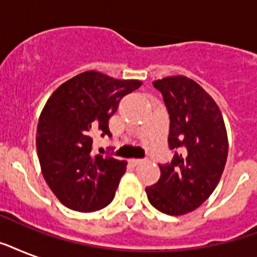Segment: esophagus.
I'll return each instance as SVG.
<instances>
[{"mask_svg": "<svg viewBox=\"0 0 257 257\" xmlns=\"http://www.w3.org/2000/svg\"><path fill=\"white\" fill-rule=\"evenodd\" d=\"M131 163H132L133 165H139V164H141V163H144V160H141V159H132V160H131Z\"/></svg>", "mask_w": 257, "mask_h": 257, "instance_id": "1", "label": "esophagus"}]
</instances>
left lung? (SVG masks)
<instances>
[{
	"label": "left lung",
	"mask_w": 257,
	"mask_h": 257,
	"mask_svg": "<svg viewBox=\"0 0 257 257\" xmlns=\"http://www.w3.org/2000/svg\"><path fill=\"white\" fill-rule=\"evenodd\" d=\"M153 86L168 109L169 148L180 153L160 165V179L145 192L163 213L185 215L199 208L219 184L228 156L227 129L215 100L191 78L172 76L153 81Z\"/></svg>",
	"instance_id": "8db88e82"
}]
</instances>
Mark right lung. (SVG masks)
I'll return each mask as SVG.
<instances>
[{
  "label": "right lung",
  "instance_id": "obj_1",
  "mask_svg": "<svg viewBox=\"0 0 257 257\" xmlns=\"http://www.w3.org/2000/svg\"><path fill=\"white\" fill-rule=\"evenodd\" d=\"M139 80H116L88 70L58 86L37 125V155L42 175L56 197L77 212L102 209L114 197L126 161L93 155V136L109 132L108 121Z\"/></svg>",
  "mask_w": 257,
  "mask_h": 257
}]
</instances>
